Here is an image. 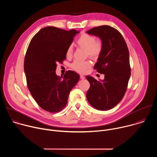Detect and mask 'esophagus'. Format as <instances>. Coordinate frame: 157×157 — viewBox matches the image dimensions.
Listing matches in <instances>:
<instances>
[{
  "label": "esophagus",
  "instance_id": "34e87169",
  "mask_svg": "<svg viewBox=\"0 0 157 157\" xmlns=\"http://www.w3.org/2000/svg\"><path fill=\"white\" fill-rule=\"evenodd\" d=\"M80 78L81 79H84V78H85V77L83 76V75H80Z\"/></svg>",
  "mask_w": 157,
  "mask_h": 157
}]
</instances>
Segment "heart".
Masks as SVG:
<instances>
[{"mask_svg": "<svg viewBox=\"0 0 157 157\" xmlns=\"http://www.w3.org/2000/svg\"><path fill=\"white\" fill-rule=\"evenodd\" d=\"M77 44L78 45L86 50L87 53L91 58H98L101 54L103 45L101 41H96L94 36L87 33H82L78 38ZM73 53V46L70 45L66 50L67 56H71ZM91 63L89 61H75L71 64L72 68L76 71L80 73H84L87 69L90 68Z\"/></svg>", "mask_w": 157, "mask_h": 157, "instance_id": "b5f03b06", "label": "heart"}]
</instances>
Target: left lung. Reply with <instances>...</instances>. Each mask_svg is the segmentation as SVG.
Segmentation results:
<instances>
[{
    "mask_svg": "<svg viewBox=\"0 0 157 157\" xmlns=\"http://www.w3.org/2000/svg\"><path fill=\"white\" fill-rule=\"evenodd\" d=\"M86 33L102 41L103 49L94 69L104 75V79L99 81L86 76L90 83L86 98L95 109L107 110L121 101L127 90L131 71L128 50L121 33L112 27L99 26Z\"/></svg>",
    "mask_w": 157,
    "mask_h": 157,
    "instance_id": "left-lung-1",
    "label": "left lung"
}]
</instances>
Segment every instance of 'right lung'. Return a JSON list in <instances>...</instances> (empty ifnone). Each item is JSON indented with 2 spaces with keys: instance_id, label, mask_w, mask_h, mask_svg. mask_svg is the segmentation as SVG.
<instances>
[{
  "instance_id": "obj_1",
  "label": "right lung",
  "mask_w": 157,
  "mask_h": 157,
  "mask_svg": "<svg viewBox=\"0 0 157 157\" xmlns=\"http://www.w3.org/2000/svg\"><path fill=\"white\" fill-rule=\"evenodd\" d=\"M76 30L66 31L55 27L41 29L32 38L24 60V71L29 91L44 110L55 113L66 106L71 89L79 79L73 71L64 76L56 74V63L66 59V50Z\"/></svg>"
}]
</instances>
